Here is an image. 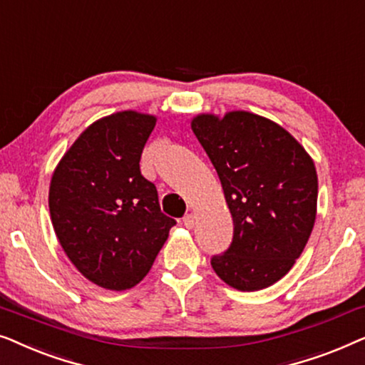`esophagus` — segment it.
<instances>
[{"label": "esophagus", "mask_w": 365, "mask_h": 365, "mask_svg": "<svg viewBox=\"0 0 365 365\" xmlns=\"http://www.w3.org/2000/svg\"><path fill=\"white\" fill-rule=\"evenodd\" d=\"M182 222H184V226H186L187 229H192L194 224H196V216H194L192 212L191 214H186V216L182 217Z\"/></svg>", "instance_id": "esophagus-1"}]
</instances>
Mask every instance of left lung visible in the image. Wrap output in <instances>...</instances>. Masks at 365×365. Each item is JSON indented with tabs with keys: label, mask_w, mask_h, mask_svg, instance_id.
<instances>
[{
	"label": "left lung",
	"mask_w": 365,
	"mask_h": 365,
	"mask_svg": "<svg viewBox=\"0 0 365 365\" xmlns=\"http://www.w3.org/2000/svg\"><path fill=\"white\" fill-rule=\"evenodd\" d=\"M191 129L221 179L234 236L211 259L237 291H261L291 271L317 214V173L301 143L271 119L249 111L201 113Z\"/></svg>",
	"instance_id": "left-lung-1"
}]
</instances>
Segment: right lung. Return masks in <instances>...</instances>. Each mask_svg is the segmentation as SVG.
I'll return each mask as SVG.
<instances>
[{"mask_svg":"<svg viewBox=\"0 0 365 365\" xmlns=\"http://www.w3.org/2000/svg\"><path fill=\"white\" fill-rule=\"evenodd\" d=\"M158 118L113 113L79 134L49 184V214L73 266L109 291L146 277L176 221L164 216L158 191L139 161Z\"/></svg>","mask_w":365,"mask_h":365,"instance_id":"right-lung-1","label":"right lung"}]
</instances>
